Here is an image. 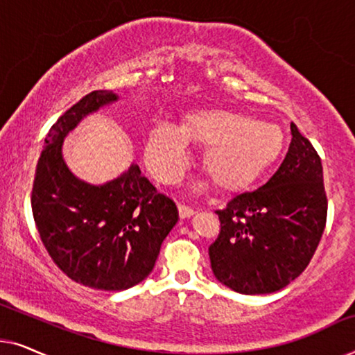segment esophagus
<instances>
[{
  "label": "esophagus",
  "instance_id": "1",
  "mask_svg": "<svg viewBox=\"0 0 355 355\" xmlns=\"http://www.w3.org/2000/svg\"><path fill=\"white\" fill-rule=\"evenodd\" d=\"M178 210H179V216H181L182 220L184 218H191L193 215V208L184 205V203H179Z\"/></svg>",
  "mask_w": 355,
  "mask_h": 355
}]
</instances>
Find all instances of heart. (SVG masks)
I'll use <instances>...</instances> for the list:
<instances>
[{"instance_id": "heart-1", "label": "heart", "mask_w": 355, "mask_h": 355, "mask_svg": "<svg viewBox=\"0 0 355 355\" xmlns=\"http://www.w3.org/2000/svg\"><path fill=\"white\" fill-rule=\"evenodd\" d=\"M189 142L205 147L203 169L223 192L249 187L276 163L284 148L279 125L230 110H197L182 128L157 123L145 144V162L158 181L174 184L191 163Z\"/></svg>"}]
</instances>
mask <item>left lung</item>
I'll return each instance as SVG.
<instances>
[{
	"mask_svg": "<svg viewBox=\"0 0 355 355\" xmlns=\"http://www.w3.org/2000/svg\"><path fill=\"white\" fill-rule=\"evenodd\" d=\"M286 158L270 181L216 210L221 230L208 249L216 279L241 294H270L312 260L327 225L328 200L317 150L291 123Z\"/></svg>",
	"mask_w": 355,
	"mask_h": 355,
	"instance_id": "obj_1",
	"label": "left lung"
}]
</instances>
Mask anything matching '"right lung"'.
<instances>
[{"label":"right lung","instance_id":"obj_1","mask_svg":"<svg viewBox=\"0 0 355 355\" xmlns=\"http://www.w3.org/2000/svg\"><path fill=\"white\" fill-rule=\"evenodd\" d=\"M116 100L113 92L95 90L60 116L46 134L32 187L33 220L51 260L72 281L101 291L129 289L147 278L179 218L176 203L137 164L94 186L64 163L66 135Z\"/></svg>","mask_w":355,"mask_h":355}]
</instances>
